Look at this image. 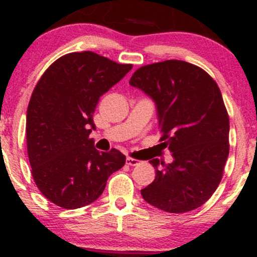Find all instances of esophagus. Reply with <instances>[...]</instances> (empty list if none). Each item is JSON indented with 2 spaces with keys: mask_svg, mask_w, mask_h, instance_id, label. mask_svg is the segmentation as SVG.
Masks as SVG:
<instances>
[{
  "mask_svg": "<svg viewBox=\"0 0 257 257\" xmlns=\"http://www.w3.org/2000/svg\"><path fill=\"white\" fill-rule=\"evenodd\" d=\"M125 163L128 164V166H138L139 163H140V161H138V159H134V158H131V157H128L125 159Z\"/></svg>",
  "mask_w": 257,
  "mask_h": 257,
  "instance_id": "obj_1",
  "label": "esophagus"
}]
</instances>
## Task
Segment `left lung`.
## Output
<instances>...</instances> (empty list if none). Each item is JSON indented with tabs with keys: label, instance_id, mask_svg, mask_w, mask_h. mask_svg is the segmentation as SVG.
Masks as SVG:
<instances>
[{
	"label": "left lung",
	"instance_id": "left-lung-1",
	"mask_svg": "<svg viewBox=\"0 0 257 257\" xmlns=\"http://www.w3.org/2000/svg\"><path fill=\"white\" fill-rule=\"evenodd\" d=\"M129 84L153 100L168 166L152 159L156 179L141 190L149 203L168 213L199 208L222 178L229 145V119L216 82L200 67L167 60L140 67Z\"/></svg>",
	"mask_w": 257,
	"mask_h": 257
}]
</instances>
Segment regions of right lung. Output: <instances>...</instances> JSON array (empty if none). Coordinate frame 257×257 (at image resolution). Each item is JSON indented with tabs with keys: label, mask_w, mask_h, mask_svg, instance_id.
I'll return each mask as SVG.
<instances>
[{
	"label": "right lung",
	"mask_w": 257,
	"mask_h": 257,
	"mask_svg": "<svg viewBox=\"0 0 257 257\" xmlns=\"http://www.w3.org/2000/svg\"><path fill=\"white\" fill-rule=\"evenodd\" d=\"M93 52L64 55L43 73L26 113L32 176L46 198L65 209L85 206L125 163L118 150L100 152L89 134L100 96L132 70Z\"/></svg>",
	"instance_id": "right-lung-1"
}]
</instances>
